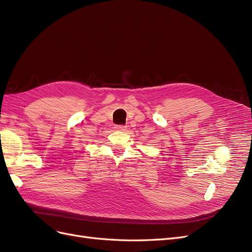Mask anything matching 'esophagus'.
Returning a JSON list of instances; mask_svg holds the SVG:
<instances>
[{
    "instance_id": "obj_1",
    "label": "esophagus",
    "mask_w": 252,
    "mask_h": 252,
    "mask_svg": "<svg viewBox=\"0 0 252 252\" xmlns=\"http://www.w3.org/2000/svg\"><path fill=\"white\" fill-rule=\"evenodd\" d=\"M117 129V130H122V131H124V130H126V126H124V125H116V127H114Z\"/></svg>"
}]
</instances>
